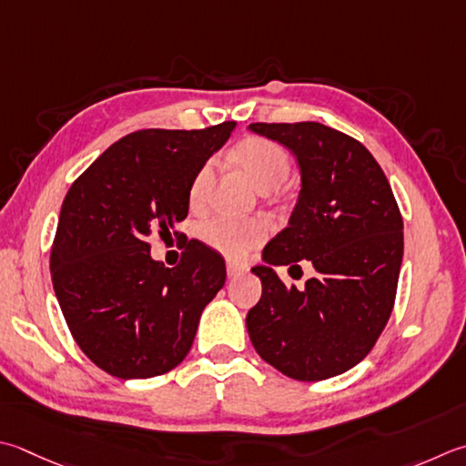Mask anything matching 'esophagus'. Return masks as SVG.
<instances>
[{"label": "esophagus", "mask_w": 466, "mask_h": 466, "mask_svg": "<svg viewBox=\"0 0 466 466\" xmlns=\"http://www.w3.org/2000/svg\"><path fill=\"white\" fill-rule=\"evenodd\" d=\"M246 268V264H238V262H232V260H228V264H226V270H228V277H238L240 272H244Z\"/></svg>", "instance_id": "34e87169"}]
</instances>
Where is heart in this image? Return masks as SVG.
<instances>
[{"label": "heart", "mask_w": 466, "mask_h": 466, "mask_svg": "<svg viewBox=\"0 0 466 466\" xmlns=\"http://www.w3.org/2000/svg\"><path fill=\"white\" fill-rule=\"evenodd\" d=\"M234 157L262 191L279 187L290 173V159L287 151L279 143L264 139V137H248V139L238 143ZM212 161H206L196 171L187 191L191 206H199L204 202L209 179H212ZM198 234L204 244L224 254V257L242 258L268 238L270 226L262 218L214 216L204 224H199Z\"/></svg>", "instance_id": "heart-1"}]
</instances>
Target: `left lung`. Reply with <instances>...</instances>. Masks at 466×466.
I'll return each instance as SVG.
<instances>
[{"instance_id": "8db88e82", "label": "left lung", "mask_w": 466, "mask_h": 466, "mask_svg": "<svg viewBox=\"0 0 466 466\" xmlns=\"http://www.w3.org/2000/svg\"><path fill=\"white\" fill-rule=\"evenodd\" d=\"M297 155L300 194L289 226L252 272L262 297L246 315L260 358L299 381L351 370L373 350L396 300L404 254L402 214L380 163L331 127L252 123ZM309 259L318 275L299 291L272 266Z\"/></svg>"}]
</instances>
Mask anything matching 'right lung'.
<instances>
[{
	"instance_id": "add662e5",
	"label": "right lung",
	"mask_w": 466,
	"mask_h": 466,
	"mask_svg": "<svg viewBox=\"0 0 466 466\" xmlns=\"http://www.w3.org/2000/svg\"><path fill=\"white\" fill-rule=\"evenodd\" d=\"M234 129H141L80 173L62 202L50 272L66 325L86 358L121 380L179 366L226 264L189 240L177 267L149 257L147 236L186 220L189 184ZM177 234V232H176Z\"/></svg>"
}]
</instances>
